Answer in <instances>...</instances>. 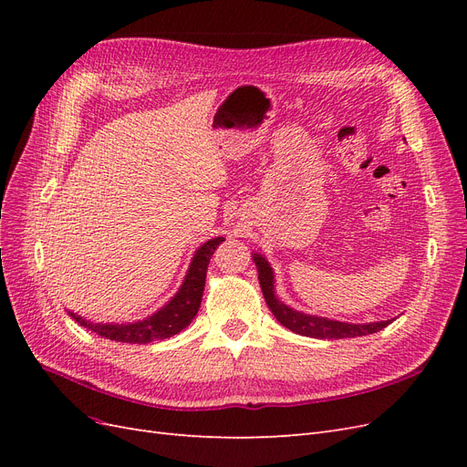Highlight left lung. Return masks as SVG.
I'll list each match as a JSON object with an SVG mask.
<instances>
[{"label":"left lung","instance_id":"8db88e82","mask_svg":"<svg viewBox=\"0 0 467 467\" xmlns=\"http://www.w3.org/2000/svg\"><path fill=\"white\" fill-rule=\"evenodd\" d=\"M253 261L257 265L259 273V285L265 296L266 306L271 307L273 316L285 325L286 329L304 335V337H314V338H348V337H364L378 333L393 321H374V323H345V321H335L327 317H317L309 316L298 309H292L286 304H282L276 294H275V273L268 261L263 255H253Z\"/></svg>","mask_w":467,"mask_h":467}]
</instances>
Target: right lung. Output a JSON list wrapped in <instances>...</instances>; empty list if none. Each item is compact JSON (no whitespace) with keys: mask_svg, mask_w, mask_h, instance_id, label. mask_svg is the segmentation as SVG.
Here are the masks:
<instances>
[{"mask_svg":"<svg viewBox=\"0 0 467 467\" xmlns=\"http://www.w3.org/2000/svg\"><path fill=\"white\" fill-rule=\"evenodd\" d=\"M222 242L223 237H214L196 249L194 257L189 265L187 276L182 280L179 292L161 309H158V312L148 316L142 321L93 323V321L83 319L81 316H76L74 312H67V314L72 316L79 325H83V327H88L93 333L119 343L144 345L151 341H160V338L173 337L185 329L187 325H191L196 312H199L201 302H202L208 263Z\"/></svg>","mask_w":467,"mask_h":467,"instance_id":"obj_1","label":"right lung"}]
</instances>
